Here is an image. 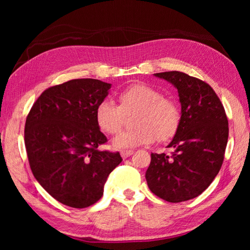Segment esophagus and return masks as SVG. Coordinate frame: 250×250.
Instances as JSON below:
<instances>
[{
	"mask_svg": "<svg viewBox=\"0 0 250 250\" xmlns=\"http://www.w3.org/2000/svg\"><path fill=\"white\" fill-rule=\"evenodd\" d=\"M132 153H133V150H124V151H121V156L124 159H126Z\"/></svg>",
	"mask_w": 250,
	"mask_h": 250,
	"instance_id": "34e87169",
	"label": "esophagus"
}]
</instances>
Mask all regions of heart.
Wrapping results in <instances>:
<instances>
[{"label": "heart", "instance_id": "heart-1", "mask_svg": "<svg viewBox=\"0 0 250 250\" xmlns=\"http://www.w3.org/2000/svg\"><path fill=\"white\" fill-rule=\"evenodd\" d=\"M117 104L104 99L97 104L95 118L104 133L113 135L124 128L125 116L134 113L133 129L115 139L116 147H134L155 140L166 142L176 134L181 124V110L174 100L163 96L155 87L147 83H133L119 94Z\"/></svg>", "mask_w": 250, "mask_h": 250}]
</instances>
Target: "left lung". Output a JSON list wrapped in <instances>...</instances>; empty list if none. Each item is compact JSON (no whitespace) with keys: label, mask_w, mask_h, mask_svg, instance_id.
<instances>
[{"label":"left lung","mask_w":250,"mask_h":250,"mask_svg":"<svg viewBox=\"0 0 250 250\" xmlns=\"http://www.w3.org/2000/svg\"><path fill=\"white\" fill-rule=\"evenodd\" d=\"M155 76L175 86L182 116L167 146L173 152L151 154L146 183L164 201H188L204 192L221 170L228 140L226 112L216 92L203 80L176 70Z\"/></svg>","instance_id":"1"}]
</instances>
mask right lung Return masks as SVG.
I'll use <instances>...</instances> for the list:
<instances>
[{
	"mask_svg": "<svg viewBox=\"0 0 250 250\" xmlns=\"http://www.w3.org/2000/svg\"><path fill=\"white\" fill-rule=\"evenodd\" d=\"M111 84L73 79L43 91L29 110L24 140L33 175L62 204L84 208L104 195L107 177L119 166V152L100 151L107 143L95 111Z\"/></svg>",
	"mask_w": 250,
	"mask_h": 250,
	"instance_id": "add662e5",
	"label": "right lung"
}]
</instances>
